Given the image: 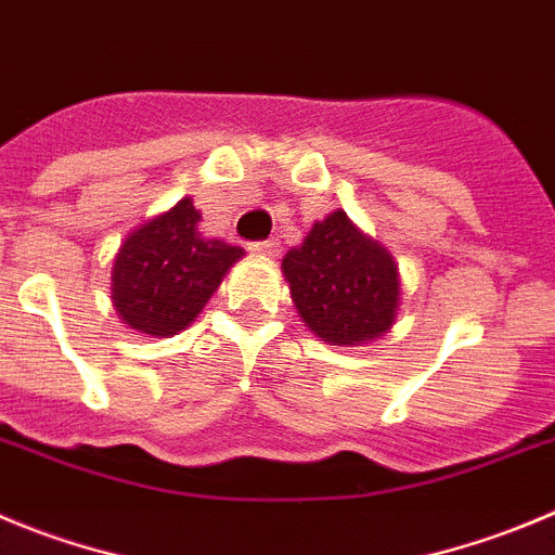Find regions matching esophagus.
Listing matches in <instances>:
<instances>
[{"label": "esophagus", "mask_w": 555, "mask_h": 555, "mask_svg": "<svg viewBox=\"0 0 555 555\" xmlns=\"http://www.w3.org/2000/svg\"><path fill=\"white\" fill-rule=\"evenodd\" d=\"M254 248H257V251H262V254H268V257H276L279 254V237H266V241H257L254 243Z\"/></svg>", "instance_id": "esophagus-1"}]
</instances>
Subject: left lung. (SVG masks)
<instances>
[{
    "label": "left lung",
    "instance_id": "1",
    "mask_svg": "<svg viewBox=\"0 0 555 555\" xmlns=\"http://www.w3.org/2000/svg\"><path fill=\"white\" fill-rule=\"evenodd\" d=\"M304 323L331 345H359L386 334L397 318L400 276L391 254L361 235L345 210L318 221L304 246L282 260Z\"/></svg>",
    "mask_w": 555,
    "mask_h": 555
}]
</instances>
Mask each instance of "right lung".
Returning <instances> with one entry per match:
<instances>
[{"label": "right lung", "mask_w": 555, "mask_h": 555, "mask_svg": "<svg viewBox=\"0 0 555 555\" xmlns=\"http://www.w3.org/2000/svg\"><path fill=\"white\" fill-rule=\"evenodd\" d=\"M196 224L199 210L185 196L126 237L114 260L112 301L128 328L150 336L183 331L243 257L241 246L207 241Z\"/></svg>", "instance_id": "obj_1"}]
</instances>
